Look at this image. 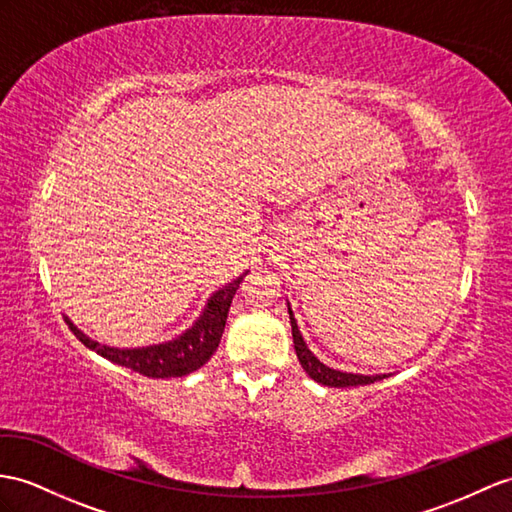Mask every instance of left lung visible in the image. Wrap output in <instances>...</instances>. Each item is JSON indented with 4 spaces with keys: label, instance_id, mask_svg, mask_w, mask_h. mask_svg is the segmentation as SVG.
Here are the masks:
<instances>
[{
    "label": "left lung",
    "instance_id": "1",
    "mask_svg": "<svg viewBox=\"0 0 512 512\" xmlns=\"http://www.w3.org/2000/svg\"><path fill=\"white\" fill-rule=\"evenodd\" d=\"M289 317H291V330H293V345H295V354L299 358V365L304 367V371L308 373L310 378L315 382L323 384V386H336V389H343V386H358V384H371L378 382L382 378H386V373H378V376H363V373H347V371H339L332 369L328 365H323L321 360L308 350L306 341L299 334L297 321L293 317V310L289 308Z\"/></svg>",
    "mask_w": 512,
    "mask_h": 512
}]
</instances>
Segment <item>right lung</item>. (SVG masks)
Wrapping results in <instances>:
<instances>
[{
  "label": "right lung",
  "mask_w": 512,
  "mask_h": 512,
  "mask_svg": "<svg viewBox=\"0 0 512 512\" xmlns=\"http://www.w3.org/2000/svg\"><path fill=\"white\" fill-rule=\"evenodd\" d=\"M245 273L210 295L204 313L197 317V321L189 330H184L176 339L158 345L132 347V350L126 347V350H121V347L102 345L89 339V336H86L69 317H65V321L71 332L76 334L89 350L104 356L110 363L128 367L136 373H143L147 378H182L206 365L210 356L217 352L223 328H226L232 297L236 289H239V284L243 282Z\"/></svg>",
  "instance_id": "right-lung-1"
}]
</instances>
